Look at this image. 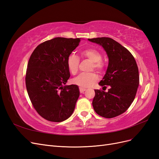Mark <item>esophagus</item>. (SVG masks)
Listing matches in <instances>:
<instances>
[{
    "mask_svg": "<svg viewBox=\"0 0 159 159\" xmlns=\"http://www.w3.org/2000/svg\"><path fill=\"white\" fill-rule=\"evenodd\" d=\"M85 90H86V89H85V88H80V93H84Z\"/></svg>",
    "mask_w": 159,
    "mask_h": 159,
    "instance_id": "esophagus-1",
    "label": "esophagus"
}]
</instances>
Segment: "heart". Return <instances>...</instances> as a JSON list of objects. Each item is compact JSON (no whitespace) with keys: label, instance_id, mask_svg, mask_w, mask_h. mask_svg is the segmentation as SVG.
Listing matches in <instances>:
<instances>
[{"label":"heart","instance_id":"1","mask_svg":"<svg viewBox=\"0 0 159 159\" xmlns=\"http://www.w3.org/2000/svg\"><path fill=\"white\" fill-rule=\"evenodd\" d=\"M81 56L88 58L93 61L91 68L102 71L104 69L105 64L102 61V56L98 50L95 48H86L81 51ZM80 64V58L74 53L70 54L67 59V66L72 75H75L78 71ZM98 80V76L94 72L91 73H82L75 77L72 81L75 85L80 86V88H86L92 86Z\"/></svg>","mask_w":159,"mask_h":159}]
</instances>
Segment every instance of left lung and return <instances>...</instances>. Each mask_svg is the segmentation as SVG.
Listing matches in <instances>:
<instances>
[{
  "label": "left lung",
  "instance_id": "obj_1",
  "mask_svg": "<svg viewBox=\"0 0 159 159\" xmlns=\"http://www.w3.org/2000/svg\"><path fill=\"white\" fill-rule=\"evenodd\" d=\"M103 47L109 58L108 67L99 85L107 92L95 89L92 105L100 116L113 118L125 112L135 98L139 84V70L133 56L127 48L107 37L88 39Z\"/></svg>",
  "mask_w": 159,
  "mask_h": 159
}]
</instances>
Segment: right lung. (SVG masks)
Segmentation results:
<instances>
[{"instance_id": "add662e5", "label": "right lung", "mask_w": 159, "mask_h": 159, "mask_svg": "<svg viewBox=\"0 0 159 159\" xmlns=\"http://www.w3.org/2000/svg\"><path fill=\"white\" fill-rule=\"evenodd\" d=\"M81 38L57 37L38 45L28 61L26 86L38 113L48 121L61 122L73 113L78 86L66 85L70 73L67 59Z\"/></svg>"}]
</instances>
